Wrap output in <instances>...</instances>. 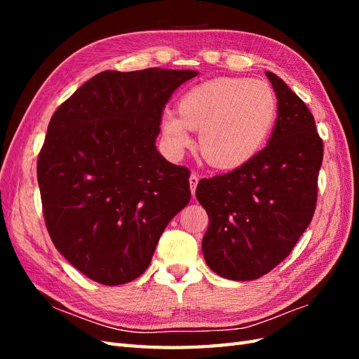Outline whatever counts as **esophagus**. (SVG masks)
Masks as SVG:
<instances>
[{"label": "esophagus", "instance_id": "esophagus-1", "mask_svg": "<svg viewBox=\"0 0 359 359\" xmlns=\"http://www.w3.org/2000/svg\"><path fill=\"white\" fill-rule=\"evenodd\" d=\"M189 182H190V190H191V194L194 196V193H196V187H198V182H199V175L196 172H191V175L189 178Z\"/></svg>", "mask_w": 359, "mask_h": 359}]
</instances>
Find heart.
Masks as SVG:
<instances>
[{
    "instance_id": "1",
    "label": "heart",
    "mask_w": 359,
    "mask_h": 359,
    "mask_svg": "<svg viewBox=\"0 0 359 359\" xmlns=\"http://www.w3.org/2000/svg\"><path fill=\"white\" fill-rule=\"evenodd\" d=\"M277 118V99L271 86L257 79L217 78L187 90L178 114L165 111L160 127L173 153L193 142L201 130L205 158L219 168H236L264 148Z\"/></svg>"
}]
</instances>
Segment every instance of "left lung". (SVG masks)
Returning <instances> with one entry per match:
<instances>
[{
	"label": "left lung",
	"instance_id": "left-lung-1",
	"mask_svg": "<svg viewBox=\"0 0 359 359\" xmlns=\"http://www.w3.org/2000/svg\"><path fill=\"white\" fill-rule=\"evenodd\" d=\"M277 119L266 147L235 170L203 178L196 198L208 214L205 262L220 277L247 281L289 256L318 201L323 142L309 107L277 74Z\"/></svg>",
	"mask_w": 359,
	"mask_h": 359
}]
</instances>
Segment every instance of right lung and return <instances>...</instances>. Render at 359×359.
<instances>
[{
    "label": "right lung",
    "mask_w": 359,
    "mask_h": 359,
    "mask_svg": "<svg viewBox=\"0 0 359 359\" xmlns=\"http://www.w3.org/2000/svg\"><path fill=\"white\" fill-rule=\"evenodd\" d=\"M194 70H106L52 115L37 160L43 214L58 252L88 278L145 273L168 223L190 202V170L156 148L165 104Z\"/></svg>",
    "instance_id": "add662e5"
}]
</instances>
